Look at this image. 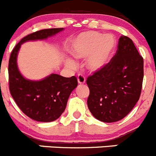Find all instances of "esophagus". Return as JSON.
I'll list each match as a JSON object with an SVG mask.
<instances>
[{"mask_svg":"<svg viewBox=\"0 0 156 156\" xmlns=\"http://www.w3.org/2000/svg\"><path fill=\"white\" fill-rule=\"evenodd\" d=\"M78 84H85V78L82 75H78Z\"/></svg>","mask_w":156,"mask_h":156,"instance_id":"34e87169","label":"esophagus"}]
</instances>
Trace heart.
Returning <instances> with one entry per match:
<instances>
[{
	"label": "heart",
	"mask_w": 156,
	"mask_h": 156,
	"mask_svg": "<svg viewBox=\"0 0 156 156\" xmlns=\"http://www.w3.org/2000/svg\"><path fill=\"white\" fill-rule=\"evenodd\" d=\"M116 40L112 34H103L97 31L82 32L71 40V54L78 59H86V68L91 72L102 70L108 63L115 48ZM65 64L75 69L77 64L71 58H66Z\"/></svg>",
	"instance_id": "1"
}]
</instances>
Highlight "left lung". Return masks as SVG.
Here are the masks:
<instances>
[{
  "label": "left lung",
  "mask_w": 156,
  "mask_h": 156,
  "mask_svg": "<svg viewBox=\"0 0 156 156\" xmlns=\"http://www.w3.org/2000/svg\"><path fill=\"white\" fill-rule=\"evenodd\" d=\"M143 76V58L129 37L121 36L115 55L87 79L88 107L92 115L103 122L126 117L139 101Z\"/></svg>",
  "instance_id": "left-lung-1"
}]
</instances>
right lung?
<instances>
[{
	"label": "right lung",
	"instance_id": "right-lung-1",
	"mask_svg": "<svg viewBox=\"0 0 156 156\" xmlns=\"http://www.w3.org/2000/svg\"><path fill=\"white\" fill-rule=\"evenodd\" d=\"M62 30L64 28L44 29L28 34L16 45L10 57V92L21 111L37 122H53L62 115L71 91L78 86V81L75 76L65 78L57 74L38 81L27 79L19 71L17 55L22 44L45 40Z\"/></svg>",
	"mask_w": 156,
	"mask_h": 156
}]
</instances>
